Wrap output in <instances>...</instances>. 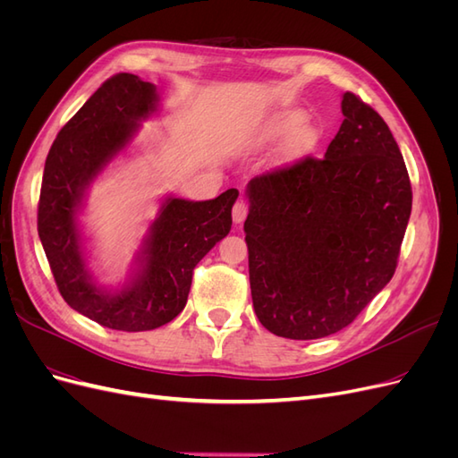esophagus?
I'll return each mask as SVG.
<instances>
[{
    "label": "esophagus",
    "instance_id": "34e87169",
    "mask_svg": "<svg viewBox=\"0 0 458 458\" xmlns=\"http://www.w3.org/2000/svg\"><path fill=\"white\" fill-rule=\"evenodd\" d=\"M246 214H248V206H246V202H242V200H239L237 204L233 206V221L237 225H241L242 221L246 219Z\"/></svg>",
    "mask_w": 458,
    "mask_h": 458
}]
</instances>
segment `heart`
I'll use <instances>...</instances> for the list:
<instances>
[{
	"label": "heart",
	"mask_w": 458,
	"mask_h": 458,
	"mask_svg": "<svg viewBox=\"0 0 458 458\" xmlns=\"http://www.w3.org/2000/svg\"><path fill=\"white\" fill-rule=\"evenodd\" d=\"M303 122H306V116L301 113H286L283 116L276 118L271 123V133L273 135H286V133H293L294 130H298L300 126H303ZM315 140V133L310 128H301L296 137H294V147L296 148H308Z\"/></svg>",
	"instance_id": "1"
}]
</instances>
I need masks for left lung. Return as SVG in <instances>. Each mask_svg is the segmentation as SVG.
<instances>
[{
    "instance_id": "obj_1",
    "label": "left lung",
    "mask_w": 458,
    "mask_h": 458,
    "mask_svg": "<svg viewBox=\"0 0 458 458\" xmlns=\"http://www.w3.org/2000/svg\"><path fill=\"white\" fill-rule=\"evenodd\" d=\"M325 158L250 179L254 311L276 336L315 340L353 323L392 281L411 217L405 160L382 116L353 93Z\"/></svg>"
}]
</instances>
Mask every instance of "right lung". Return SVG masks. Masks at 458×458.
<instances>
[{"mask_svg": "<svg viewBox=\"0 0 458 458\" xmlns=\"http://www.w3.org/2000/svg\"><path fill=\"white\" fill-rule=\"evenodd\" d=\"M158 110L157 86L116 74L97 89L53 141L41 179L38 234L64 301L103 327L141 332L183 311L192 271L231 231L237 189L192 202L168 197L135 256L130 281L118 290L97 284L86 266L78 212L105 165Z\"/></svg>", "mask_w": 458, "mask_h": 458, "instance_id": "1", "label": "right lung"}]
</instances>
